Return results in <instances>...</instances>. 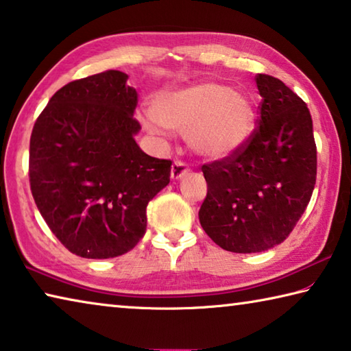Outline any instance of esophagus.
I'll return each mask as SVG.
<instances>
[{
  "instance_id": "1",
  "label": "esophagus",
  "mask_w": 351,
  "mask_h": 351,
  "mask_svg": "<svg viewBox=\"0 0 351 351\" xmlns=\"http://www.w3.org/2000/svg\"><path fill=\"white\" fill-rule=\"evenodd\" d=\"M187 171H189V169L186 164L181 161H175L173 164H171L170 176H171V180H181V178L187 173Z\"/></svg>"
}]
</instances>
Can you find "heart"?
I'll return each instance as SVG.
<instances>
[{
	"instance_id": "b5f03b06",
	"label": "heart",
	"mask_w": 351,
	"mask_h": 351,
	"mask_svg": "<svg viewBox=\"0 0 351 351\" xmlns=\"http://www.w3.org/2000/svg\"><path fill=\"white\" fill-rule=\"evenodd\" d=\"M254 106L246 96L217 83L156 94L142 119L152 133L186 132L189 147L204 158H224L246 144L254 130Z\"/></svg>"
}]
</instances>
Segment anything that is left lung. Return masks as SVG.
I'll list each match as a JSON object with an SVG mask.
<instances>
[{"label":"left lung","instance_id":"left-lung-1","mask_svg":"<svg viewBox=\"0 0 351 351\" xmlns=\"http://www.w3.org/2000/svg\"><path fill=\"white\" fill-rule=\"evenodd\" d=\"M261 104L246 144L203 170L204 232L226 251L252 254L280 245L310 203L317 150L306 104L282 80L257 74Z\"/></svg>","mask_w":351,"mask_h":351}]
</instances>
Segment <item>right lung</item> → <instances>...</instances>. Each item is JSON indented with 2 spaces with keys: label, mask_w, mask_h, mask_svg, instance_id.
<instances>
[{
  "label": "right lung",
  "mask_w": 351,
  "mask_h": 351,
  "mask_svg": "<svg viewBox=\"0 0 351 351\" xmlns=\"http://www.w3.org/2000/svg\"><path fill=\"white\" fill-rule=\"evenodd\" d=\"M105 71L60 88L35 121L29 182L41 217L83 258H112L144 237L148 201L170 182V159L136 144L138 93Z\"/></svg>",
  "instance_id": "1"
}]
</instances>
